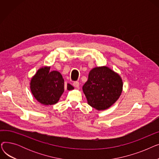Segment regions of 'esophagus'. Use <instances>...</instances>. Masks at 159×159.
<instances>
[{
	"mask_svg": "<svg viewBox=\"0 0 159 159\" xmlns=\"http://www.w3.org/2000/svg\"><path fill=\"white\" fill-rule=\"evenodd\" d=\"M73 85L75 88H78L79 86V82L78 81H75L73 83Z\"/></svg>",
	"mask_w": 159,
	"mask_h": 159,
	"instance_id": "34e87169",
	"label": "esophagus"
}]
</instances>
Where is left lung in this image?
<instances>
[{
    "label": "left lung",
    "mask_w": 159,
    "mask_h": 159,
    "mask_svg": "<svg viewBox=\"0 0 159 159\" xmlns=\"http://www.w3.org/2000/svg\"><path fill=\"white\" fill-rule=\"evenodd\" d=\"M122 88L123 82L119 74L107 66H98L89 71L82 90L88 104L98 111H102L117 101Z\"/></svg>",
    "instance_id": "1"
}]
</instances>
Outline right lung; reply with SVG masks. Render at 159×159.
<instances>
[{
  "mask_svg": "<svg viewBox=\"0 0 159 159\" xmlns=\"http://www.w3.org/2000/svg\"><path fill=\"white\" fill-rule=\"evenodd\" d=\"M49 70L50 66L42 67L32 77L30 83L33 97L39 102L45 106L57 104L65 88L69 91L74 89L71 84H64L60 72Z\"/></svg>",
  "mask_w": 159,
  "mask_h": 159,
  "instance_id": "1",
  "label": "right lung"
}]
</instances>
